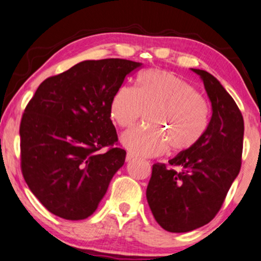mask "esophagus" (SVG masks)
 I'll return each instance as SVG.
<instances>
[{"instance_id":"esophagus-1","label":"esophagus","mask_w":261,"mask_h":261,"mask_svg":"<svg viewBox=\"0 0 261 261\" xmlns=\"http://www.w3.org/2000/svg\"><path fill=\"white\" fill-rule=\"evenodd\" d=\"M135 156L133 155V154H132L130 152H128L127 154H126V161H130V160H133Z\"/></svg>"}]
</instances>
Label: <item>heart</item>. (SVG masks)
<instances>
[{"instance_id": "heart-1", "label": "heart", "mask_w": 261, "mask_h": 261, "mask_svg": "<svg viewBox=\"0 0 261 261\" xmlns=\"http://www.w3.org/2000/svg\"><path fill=\"white\" fill-rule=\"evenodd\" d=\"M147 113L146 124L122 134L121 142L135 155L156 156L167 149L190 150L203 138L210 122L207 105L184 79L169 71L149 69L139 87L121 85L111 102L112 120L129 128Z\"/></svg>"}]
</instances>
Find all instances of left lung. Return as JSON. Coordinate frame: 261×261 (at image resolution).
Here are the masks:
<instances>
[{
  "label": "left lung",
  "mask_w": 261,
  "mask_h": 261,
  "mask_svg": "<svg viewBox=\"0 0 261 261\" xmlns=\"http://www.w3.org/2000/svg\"><path fill=\"white\" fill-rule=\"evenodd\" d=\"M212 103V118L196 145L165 164H154L146 196L162 228L185 233L208 224L221 208L241 167L244 119L236 101L206 70L193 69Z\"/></svg>",
  "instance_id": "left-lung-1"
}]
</instances>
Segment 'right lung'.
I'll return each mask as SVG.
<instances>
[{
  "label": "right lung",
  "instance_id": "add662e5",
  "mask_svg": "<svg viewBox=\"0 0 261 261\" xmlns=\"http://www.w3.org/2000/svg\"><path fill=\"white\" fill-rule=\"evenodd\" d=\"M142 63L87 60L39 86L21 120V168L49 212L84 220L95 212L126 150L114 147L113 96ZM109 146L107 152H101Z\"/></svg>",
  "mask_w": 261,
  "mask_h": 261
}]
</instances>
